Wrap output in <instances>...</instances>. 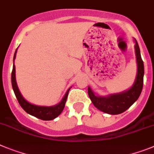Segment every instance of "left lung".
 I'll return each instance as SVG.
<instances>
[{
  "label": "left lung",
  "instance_id": "left-lung-1",
  "mask_svg": "<svg viewBox=\"0 0 154 154\" xmlns=\"http://www.w3.org/2000/svg\"><path fill=\"white\" fill-rule=\"evenodd\" d=\"M135 53L137 63V73L133 86L129 90L119 94H110L107 97H101L94 93L90 87L88 92L93 105L100 111L108 114L118 115L129 109L138 99L143 86L144 65L137 41L135 39Z\"/></svg>",
  "mask_w": 154,
  "mask_h": 154
}]
</instances>
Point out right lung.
<instances>
[{"mask_svg": "<svg viewBox=\"0 0 154 154\" xmlns=\"http://www.w3.org/2000/svg\"><path fill=\"white\" fill-rule=\"evenodd\" d=\"M17 49L15 50V53L14 55V64H13V69L12 72H11V84H12V88L14 90V94H15L17 99H18L19 105H21V108L25 111V112L29 113L31 116H33L35 117L38 118L39 119L42 120H53L55 118H57V116H60L61 114V112H63L65 106V103H66V99H67L68 93L70 88H69L67 91L66 92L65 95L63 96V99L57 105H54V106H38V105H33L31 104L29 101L22 97L21 92L19 91V89L18 88L17 83H16V78H15V66H14V60L16 57V53H17Z\"/></svg>", "mask_w": 154, "mask_h": 154, "instance_id": "1", "label": "right lung"}]
</instances>
